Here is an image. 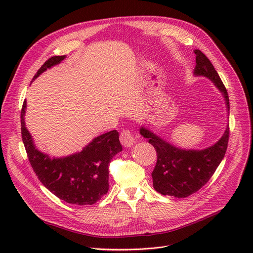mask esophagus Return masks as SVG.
I'll return each mask as SVG.
<instances>
[{
  "label": "esophagus",
  "mask_w": 253,
  "mask_h": 253,
  "mask_svg": "<svg viewBox=\"0 0 253 253\" xmlns=\"http://www.w3.org/2000/svg\"><path fill=\"white\" fill-rule=\"evenodd\" d=\"M120 141L125 148H130L132 144L134 143V138L132 136L131 132L129 130H123L121 135H120Z\"/></svg>",
  "instance_id": "1"
}]
</instances>
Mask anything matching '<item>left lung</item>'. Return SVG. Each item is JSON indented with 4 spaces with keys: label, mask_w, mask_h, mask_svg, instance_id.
I'll return each mask as SVG.
<instances>
[{
    "label": "left lung",
    "mask_w": 253,
    "mask_h": 253,
    "mask_svg": "<svg viewBox=\"0 0 253 253\" xmlns=\"http://www.w3.org/2000/svg\"><path fill=\"white\" fill-rule=\"evenodd\" d=\"M196 66L194 75L208 78L221 92L228 113L230 100L227 89L210 60L200 50H195ZM139 133L154 145L157 163L152 172L154 189L164 196L185 198L200 190L213 175L222 161L229 142V125L222 136L213 145L203 150H185L169 143L145 127Z\"/></svg>",
    "instance_id": "obj_1"
}]
</instances>
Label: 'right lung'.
<instances>
[{
    "label": "right lung",
    "instance_id": "add662e5",
    "mask_svg": "<svg viewBox=\"0 0 253 253\" xmlns=\"http://www.w3.org/2000/svg\"><path fill=\"white\" fill-rule=\"evenodd\" d=\"M66 56L49 58L35 75L33 81L42 73L60 63ZM26 100L21 109V136L31 165L39 180L53 195L66 203L92 205L109 191V166L115 155L122 151L119 132L113 130L92 139L79 153L51 158L39 151L25 127Z\"/></svg>",
    "mask_w": 253,
    "mask_h": 253
}]
</instances>
